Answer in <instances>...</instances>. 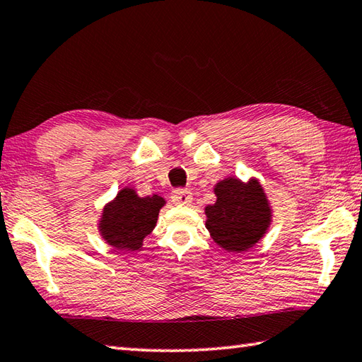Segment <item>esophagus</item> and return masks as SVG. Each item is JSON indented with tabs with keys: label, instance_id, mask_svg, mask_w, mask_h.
I'll return each instance as SVG.
<instances>
[{
	"label": "esophagus",
	"instance_id": "34e87169",
	"mask_svg": "<svg viewBox=\"0 0 362 362\" xmlns=\"http://www.w3.org/2000/svg\"><path fill=\"white\" fill-rule=\"evenodd\" d=\"M170 198L175 204H190L192 203V194L187 189H175L172 192Z\"/></svg>",
	"mask_w": 362,
	"mask_h": 362
}]
</instances>
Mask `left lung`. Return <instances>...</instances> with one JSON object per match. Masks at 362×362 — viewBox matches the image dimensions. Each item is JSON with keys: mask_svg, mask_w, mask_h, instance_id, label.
Segmentation results:
<instances>
[{"mask_svg": "<svg viewBox=\"0 0 362 362\" xmlns=\"http://www.w3.org/2000/svg\"><path fill=\"white\" fill-rule=\"evenodd\" d=\"M217 202L206 206V228L214 242L228 252H245L262 239L272 209L257 180L226 178L214 187Z\"/></svg>", "mask_w": 362, "mask_h": 362, "instance_id": "left-lung-1", "label": "left lung"}]
</instances>
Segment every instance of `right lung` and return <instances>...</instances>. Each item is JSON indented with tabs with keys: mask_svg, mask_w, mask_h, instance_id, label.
<instances>
[{
	"mask_svg": "<svg viewBox=\"0 0 362 362\" xmlns=\"http://www.w3.org/2000/svg\"><path fill=\"white\" fill-rule=\"evenodd\" d=\"M165 200L159 195L139 197L134 189H122L103 209L100 233L117 250H139L158 222Z\"/></svg>",
	"mask_w": 362,
	"mask_h": 362,
	"instance_id": "add662e5",
	"label": "right lung"
}]
</instances>
